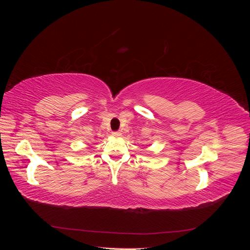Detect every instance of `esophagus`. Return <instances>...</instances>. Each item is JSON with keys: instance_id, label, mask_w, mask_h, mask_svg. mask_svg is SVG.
I'll list each match as a JSON object with an SVG mask.
<instances>
[{"instance_id": "esophagus-1", "label": "esophagus", "mask_w": 250, "mask_h": 250, "mask_svg": "<svg viewBox=\"0 0 250 250\" xmlns=\"http://www.w3.org/2000/svg\"><path fill=\"white\" fill-rule=\"evenodd\" d=\"M112 135L116 138H120L121 135H122V133H121L120 131H115V132H112Z\"/></svg>"}]
</instances>
